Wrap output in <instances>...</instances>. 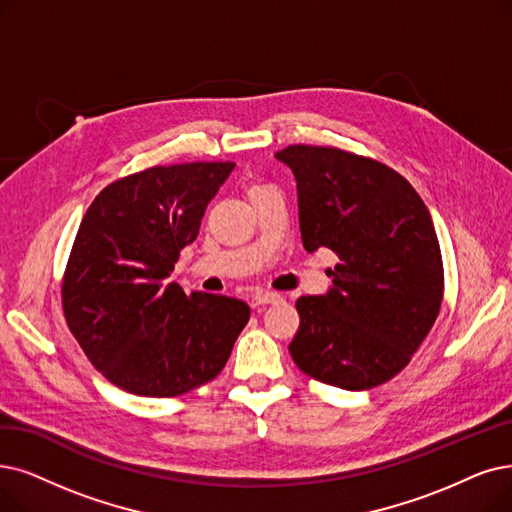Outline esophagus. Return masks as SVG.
I'll return each instance as SVG.
<instances>
[{
  "label": "esophagus",
  "mask_w": 512,
  "mask_h": 512,
  "mask_svg": "<svg viewBox=\"0 0 512 512\" xmlns=\"http://www.w3.org/2000/svg\"><path fill=\"white\" fill-rule=\"evenodd\" d=\"M283 298L277 292H258L252 296V306H262V304H277Z\"/></svg>",
  "instance_id": "obj_1"
}]
</instances>
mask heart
Listing matches in <instances>:
<instances>
[{"mask_svg":"<svg viewBox=\"0 0 512 512\" xmlns=\"http://www.w3.org/2000/svg\"><path fill=\"white\" fill-rule=\"evenodd\" d=\"M258 189H267V187H252V191H258ZM252 191H250V193H252Z\"/></svg>","mask_w":512,"mask_h":512,"instance_id":"b5f03b06","label":"heart"}]
</instances>
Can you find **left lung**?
I'll return each mask as SVG.
<instances>
[{
	"mask_svg": "<svg viewBox=\"0 0 512 512\" xmlns=\"http://www.w3.org/2000/svg\"><path fill=\"white\" fill-rule=\"evenodd\" d=\"M296 178L306 252L338 256L332 288L296 300L290 353L300 370L344 391L397 376L431 332L443 262L424 201L401 174L334 147L275 153Z\"/></svg>",
	"mask_w": 512,
	"mask_h": 512,
	"instance_id": "left-lung-1",
	"label": "left lung"
}]
</instances>
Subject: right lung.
Instances as JSON below:
<instances>
[{"mask_svg":"<svg viewBox=\"0 0 512 512\" xmlns=\"http://www.w3.org/2000/svg\"><path fill=\"white\" fill-rule=\"evenodd\" d=\"M233 161L155 166L115 180L88 208L69 256L63 309L96 370L140 397L214 380L250 319L243 300L168 283Z\"/></svg>","mask_w":512,"mask_h":512,"instance_id":"add662e5","label":"right lung"}]
</instances>
